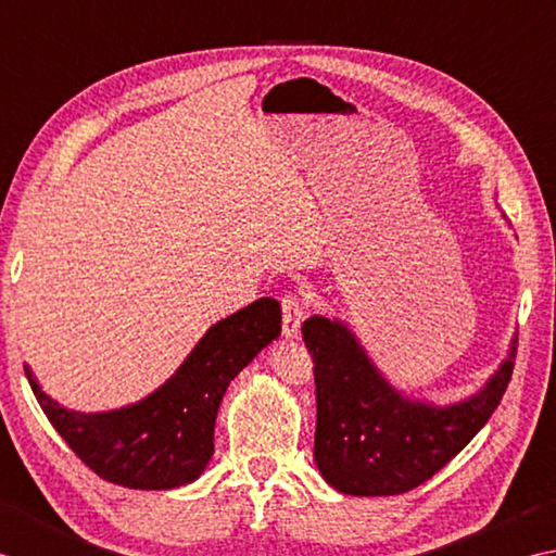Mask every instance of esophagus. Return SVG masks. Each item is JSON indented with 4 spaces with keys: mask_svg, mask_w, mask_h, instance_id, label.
Instances as JSON below:
<instances>
[{
    "mask_svg": "<svg viewBox=\"0 0 556 556\" xmlns=\"http://www.w3.org/2000/svg\"><path fill=\"white\" fill-rule=\"evenodd\" d=\"M280 307H282V336L294 338L300 333L304 314H307L304 312V304L298 294H286V298L280 300Z\"/></svg>",
    "mask_w": 556,
    "mask_h": 556,
    "instance_id": "esophagus-1",
    "label": "esophagus"
}]
</instances>
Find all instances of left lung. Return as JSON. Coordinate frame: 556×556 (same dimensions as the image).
Segmentation results:
<instances>
[{"mask_svg": "<svg viewBox=\"0 0 556 556\" xmlns=\"http://www.w3.org/2000/svg\"><path fill=\"white\" fill-rule=\"evenodd\" d=\"M302 338L314 359V460L328 484L353 496L405 494L456 458L502 403L518 348L516 336L484 389L439 407L395 391L338 319L309 316Z\"/></svg>", "mask_w": 556, "mask_h": 556, "instance_id": "obj_1", "label": "left lung"}]
</instances>
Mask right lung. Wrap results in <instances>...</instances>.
I'll use <instances>...</instances> for the list:
<instances>
[{"label": "right lung", "mask_w": 556, "mask_h": 556, "mask_svg": "<svg viewBox=\"0 0 556 556\" xmlns=\"http://www.w3.org/2000/svg\"><path fill=\"white\" fill-rule=\"evenodd\" d=\"M280 336V304L262 298L211 326L185 365L149 399L110 413L66 410L26 367L52 427L100 478L129 490L194 482L213 456V427L230 381Z\"/></svg>", "instance_id": "right-lung-1"}]
</instances>
